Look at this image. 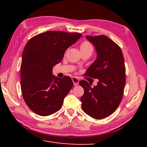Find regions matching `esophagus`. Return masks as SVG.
<instances>
[{
	"label": "esophagus",
	"mask_w": 147,
	"mask_h": 147,
	"mask_svg": "<svg viewBox=\"0 0 147 147\" xmlns=\"http://www.w3.org/2000/svg\"><path fill=\"white\" fill-rule=\"evenodd\" d=\"M72 82L74 83V85L75 86H77L78 84V83H79V79L77 78V77H72Z\"/></svg>",
	"instance_id": "1"
}]
</instances>
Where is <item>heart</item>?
I'll return each instance as SVG.
<instances>
[{
	"label": "heart",
	"mask_w": 147,
	"mask_h": 147,
	"mask_svg": "<svg viewBox=\"0 0 147 147\" xmlns=\"http://www.w3.org/2000/svg\"><path fill=\"white\" fill-rule=\"evenodd\" d=\"M80 49H81V51L88 50V49H92V46L89 42L84 41L81 44Z\"/></svg>",
	"instance_id": "b5f03b06"
}]
</instances>
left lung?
I'll list each match as a JSON object with an SVG mask.
<instances>
[{
	"label": "left lung",
	"instance_id": "8db88e82",
	"mask_svg": "<svg viewBox=\"0 0 147 147\" xmlns=\"http://www.w3.org/2000/svg\"><path fill=\"white\" fill-rule=\"evenodd\" d=\"M86 37L95 47L97 56L84 75L99 82L93 88L86 80L79 82L84 89L82 107L92 118L102 119L112 115L121 101L126 83L124 60L121 48L108 37Z\"/></svg>",
	"mask_w": 147,
	"mask_h": 147
}]
</instances>
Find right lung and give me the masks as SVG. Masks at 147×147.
I'll list each match as a JSON object with an SVG mask.
<instances>
[{
    "label": "right lung",
    "instance_id": "1",
    "mask_svg": "<svg viewBox=\"0 0 147 147\" xmlns=\"http://www.w3.org/2000/svg\"><path fill=\"white\" fill-rule=\"evenodd\" d=\"M82 36L50 30L35 35L26 43L21 64V88L26 104L34 113L45 117L61 109L74 83L68 76L59 78L52 75L53 67Z\"/></svg>",
    "mask_w": 147,
    "mask_h": 147
}]
</instances>
